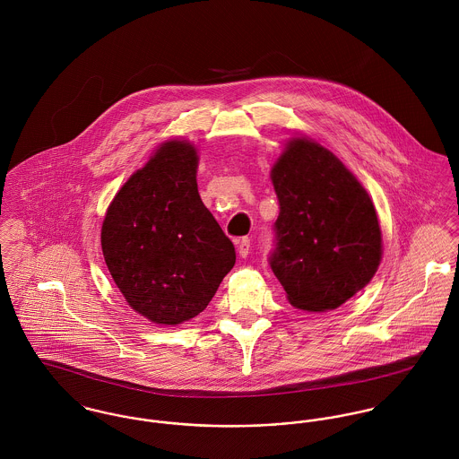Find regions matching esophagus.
<instances>
[{
    "instance_id": "obj_1",
    "label": "esophagus",
    "mask_w": 459,
    "mask_h": 459,
    "mask_svg": "<svg viewBox=\"0 0 459 459\" xmlns=\"http://www.w3.org/2000/svg\"><path fill=\"white\" fill-rule=\"evenodd\" d=\"M250 250H252V243H250V239H248V238H243V239L239 241V245H238V252H239V256L247 258V256L250 255Z\"/></svg>"
}]
</instances>
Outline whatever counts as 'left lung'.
<instances>
[{
	"instance_id": "left-lung-1",
	"label": "left lung",
	"mask_w": 459,
	"mask_h": 459,
	"mask_svg": "<svg viewBox=\"0 0 459 459\" xmlns=\"http://www.w3.org/2000/svg\"><path fill=\"white\" fill-rule=\"evenodd\" d=\"M280 203L269 264L290 305L327 311L349 301L377 273L382 232L356 176L329 150L292 139L271 170Z\"/></svg>"
}]
</instances>
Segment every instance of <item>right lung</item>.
<instances>
[{
	"label": "right lung",
	"instance_id": "right-lung-1",
	"mask_svg": "<svg viewBox=\"0 0 459 459\" xmlns=\"http://www.w3.org/2000/svg\"><path fill=\"white\" fill-rule=\"evenodd\" d=\"M197 150L163 143L108 205L102 252L126 303L154 324L197 316L236 264L232 241L203 204Z\"/></svg>",
	"mask_w": 459,
	"mask_h": 459
}]
</instances>
